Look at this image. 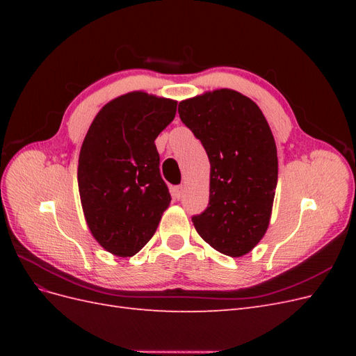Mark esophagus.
Listing matches in <instances>:
<instances>
[{"instance_id":"obj_1","label":"esophagus","mask_w":356,"mask_h":356,"mask_svg":"<svg viewBox=\"0 0 356 356\" xmlns=\"http://www.w3.org/2000/svg\"><path fill=\"white\" fill-rule=\"evenodd\" d=\"M184 191H186V187L184 186H177L174 188V195L177 199H181L182 196H184Z\"/></svg>"}]
</instances>
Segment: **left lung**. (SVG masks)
I'll use <instances>...</instances> for the list:
<instances>
[{"mask_svg": "<svg viewBox=\"0 0 356 356\" xmlns=\"http://www.w3.org/2000/svg\"><path fill=\"white\" fill-rule=\"evenodd\" d=\"M181 122L211 163L208 208L193 215L200 238L229 257L261 241L277 184V154L261 110L236 90L220 89L178 105Z\"/></svg>", "mask_w": 356, "mask_h": 356, "instance_id": "1", "label": "left lung"}]
</instances>
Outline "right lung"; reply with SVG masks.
<instances>
[{
    "label": "right lung",
    "mask_w": 356,
    "mask_h": 356,
    "mask_svg": "<svg viewBox=\"0 0 356 356\" xmlns=\"http://www.w3.org/2000/svg\"><path fill=\"white\" fill-rule=\"evenodd\" d=\"M175 113V101L126 93L104 106L84 138L77 172L84 217L114 255L141 251L169 207L154 141Z\"/></svg>",
    "instance_id": "add662e5"
}]
</instances>
